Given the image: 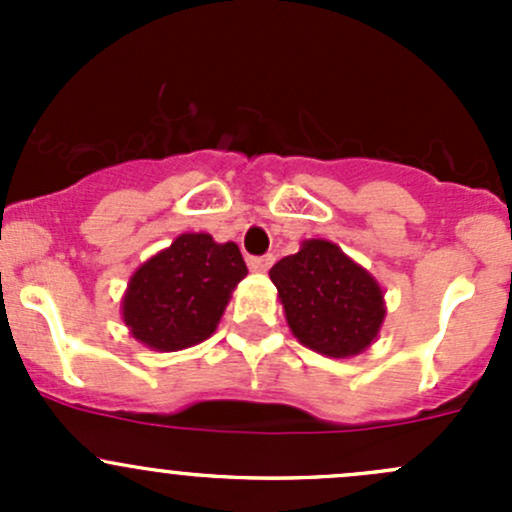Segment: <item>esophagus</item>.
<instances>
[{
    "mask_svg": "<svg viewBox=\"0 0 512 512\" xmlns=\"http://www.w3.org/2000/svg\"><path fill=\"white\" fill-rule=\"evenodd\" d=\"M272 262H275V257L272 255H265V257H247V267L255 272H267L272 267Z\"/></svg>",
    "mask_w": 512,
    "mask_h": 512,
    "instance_id": "1",
    "label": "esophagus"
}]
</instances>
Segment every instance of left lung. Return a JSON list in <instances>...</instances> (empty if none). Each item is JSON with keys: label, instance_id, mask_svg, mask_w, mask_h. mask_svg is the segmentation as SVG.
I'll return each mask as SVG.
<instances>
[{"label": "left lung", "instance_id": "8db88e82", "mask_svg": "<svg viewBox=\"0 0 512 512\" xmlns=\"http://www.w3.org/2000/svg\"><path fill=\"white\" fill-rule=\"evenodd\" d=\"M285 319L312 352L349 359L376 342L386 319L384 289L329 240H304L270 270Z\"/></svg>", "mask_w": 512, "mask_h": 512}]
</instances>
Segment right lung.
I'll return each instance as SVG.
<instances>
[{
	"mask_svg": "<svg viewBox=\"0 0 512 512\" xmlns=\"http://www.w3.org/2000/svg\"><path fill=\"white\" fill-rule=\"evenodd\" d=\"M245 275L235 242L183 232L131 275L121 302L123 324L136 342L156 352L195 347L218 329Z\"/></svg>",
	"mask_w": 512,
	"mask_h": 512,
	"instance_id": "right-lung-1",
	"label": "right lung"
}]
</instances>
